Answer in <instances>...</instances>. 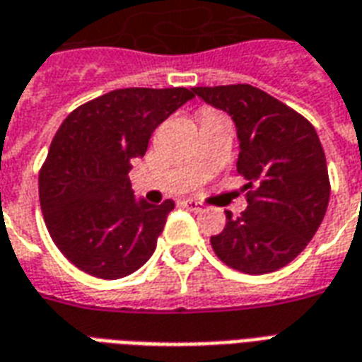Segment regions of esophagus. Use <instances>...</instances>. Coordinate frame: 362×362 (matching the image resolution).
Instances as JSON below:
<instances>
[{
  "instance_id": "1",
  "label": "esophagus",
  "mask_w": 362,
  "mask_h": 362,
  "mask_svg": "<svg viewBox=\"0 0 362 362\" xmlns=\"http://www.w3.org/2000/svg\"><path fill=\"white\" fill-rule=\"evenodd\" d=\"M182 205H184L186 209H189V211H202V204L196 202V199H184Z\"/></svg>"
}]
</instances>
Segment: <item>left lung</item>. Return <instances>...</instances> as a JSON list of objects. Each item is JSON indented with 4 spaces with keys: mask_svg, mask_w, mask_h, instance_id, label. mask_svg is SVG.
I'll return each mask as SVG.
<instances>
[{
    "mask_svg": "<svg viewBox=\"0 0 362 362\" xmlns=\"http://www.w3.org/2000/svg\"><path fill=\"white\" fill-rule=\"evenodd\" d=\"M194 95L233 118L240 141L236 170L248 180V207L240 217L227 211L213 250L243 273L277 272L306 248L326 215L329 178L318 134L252 85L194 87Z\"/></svg>",
    "mask_w": 362,
    "mask_h": 362,
    "instance_id": "1",
    "label": "left lung"
}]
</instances>
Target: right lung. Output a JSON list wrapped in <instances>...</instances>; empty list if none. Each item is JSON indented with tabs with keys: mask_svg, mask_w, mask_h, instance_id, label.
<instances>
[{
	"mask_svg": "<svg viewBox=\"0 0 362 362\" xmlns=\"http://www.w3.org/2000/svg\"><path fill=\"white\" fill-rule=\"evenodd\" d=\"M194 89H118L75 108L52 139L38 176L52 240L81 272L119 279L153 256L173 199L134 196L132 160Z\"/></svg>",
	"mask_w": 362,
	"mask_h": 362,
	"instance_id": "1",
	"label": "right lung"
}]
</instances>
